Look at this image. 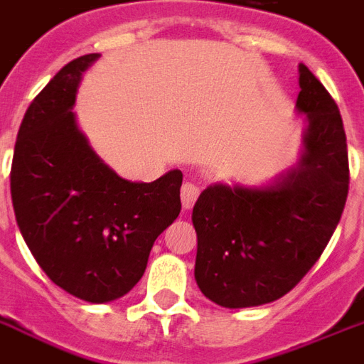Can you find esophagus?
I'll return each mask as SVG.
<instances>
[{"mask_svg":"<svg viewBox=\"0 0 364 364\" xmlns=\"http://www.w3.org/2000/svg\"><path fill=\"white\" fill-rule=\"evenodd\" d=\"M199 193H201V190H199V186H197L196 182H191V180L184 182V184H182V190H180V199H182L184 208L193 207V203L197 201Z\"/></svg>","mask_w":364,"mask_h":364,"instance_id":"34e87169","label":"esophagus"}]
</instances>
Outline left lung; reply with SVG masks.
I'll use <instances>...</instances> for the list:
<instances>
[{"instance_id": "left-lung-1", "label": "left lung", "mask_w": 364, "mask_h": 364, "mask_svg": "<svg viewBox=\"0 0 364 364\" xmlns=\"http://www.w3.org/2000/svg\"><path fill=\"white\" fill-rule=\"evenodd\" d=\"M296 106L309 121L298 171L264 190L210 186L193 207L196 281L222 308H252L290 292L319 260L346 207L342 115L304 64Z\"/></svg>"}]
</instances>
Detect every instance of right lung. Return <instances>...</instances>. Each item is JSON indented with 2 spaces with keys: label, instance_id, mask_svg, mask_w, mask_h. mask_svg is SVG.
<instances>
[{
  "label": "right lung",
  "instance_id": "1",
  "mask_svg": "<svg viewBox=\"0 0 364 364\" xmlns=\"http://www.w3.org/2000/svg\"><path fill=\"white\" fill-rule=\"evenodd\" d=\"M74 58L24 114L11 165L16 224L47 277L85 302L123 296L144 275L157 235L178 216L182 173L129 182L104 165L75 125Z\"/></svg>",
  "mask_w": 364,
  "mask_h": 364
}]
</instances>
